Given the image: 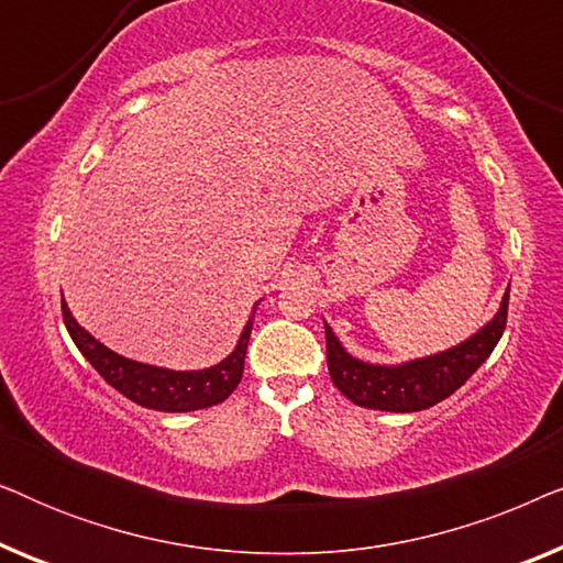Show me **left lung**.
<instances>
[{
  "instance_id": "1",
  "label": "left lung",
  "mask_w": 563,
  "mask_h": 563,
  "mask_svg": "<svg viewBox=\"0 0 563 563\" xmlns=\"http://www.w3.org/2000/svg\"><path fill=\"white\" fill-rule=\"evenodd\" d=\"M507 305H510V287L505 291L497 314L479 333H474L449 351L435 353V356L415 358L397 366L366 364V361L353 358L325 322L330 379L353 405L368 407V410H428L441 399L451 397L489 358V353L495 351V345L505 333Z\"/></svg>"
}]
</instances>
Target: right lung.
<instances>
[{"label": "right lung", "instance_id": "right-lung-1", "mask_svg": "<svg viewBox=\"0 0 563 563\" xmlns=\"http://www.w3.org/2000/svg\"><path fill=\"white\" fill-rule=\"evenodd\" d=\"M64 310V322L68 335L81 351V356L97 368L99 376L133 399L135 405L148 407V410L158 412H195L205 410V407L220 405L233 395V389L241 384L243 364H245V349H249V338L253 328V314L245 322L241 338H238L235 351L220 364L210 368H199V372H174V368H161L151 364H141V361L125 358L114 353L97 341L95 335L87 333L79 322L74 320L71 310L66 302H60ZM256 312V307H253Z\"/></svg>", "mask_w": 563, "mask_h": 563}]
</instances>
